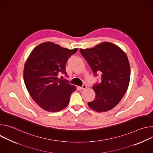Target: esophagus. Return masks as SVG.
Returning <instances> with one entry per match:
<instances>
[{
	"mask_svg": "<svg viewBox=\"0 0 153 153\" xmlns=\"http://www.w3.org/2000/svg\"><path fill=\"white\" fill-rule=\"evenodd\" d=\"M86 87H87V86L86 85H83L82 86H79V89L80 90H83L86 89Z\"/></svg>",
	"mask_w": 153,
	"mask_h": 153,
	"instance_id": "esophagus-1",
	"label": "esophagus"
}]
</instances>
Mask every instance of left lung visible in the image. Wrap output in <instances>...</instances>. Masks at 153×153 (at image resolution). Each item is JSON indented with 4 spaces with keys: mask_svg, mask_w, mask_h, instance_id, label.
I'll use <instances>...</instances> for the list:
<instances>
[{
    "mask_svg": "<svg viewBox=\"0 0 153 153\" xmlns=\"http://www.w3.org/2000/svg\"><path fill=\"white\" fill-rule=\"evenodd\" d=\"M79 51L94 75L101 74V82L93 86L96 97L88 103L89 107L97 112L111 110L121 100L129 86L131 70L126 54L108 42Z\"/></svg>",
    "mask_w": 153,
    "mask_h": 153,
    "instance_id": "obj_1",
    "label": "left lung"
}]
</instances>
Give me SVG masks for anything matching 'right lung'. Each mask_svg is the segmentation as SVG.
Returning <instances> with one entry per match:
<instances>
[{
	"label": "right lung",
	"instance_id": "right-lung-1",
	"mask_svg": "<svg viewBox=\"0 0 153 153\" xmlns=\"http://www.w3.org/2000/svg\"><path fill=\"white\" fill-rule=\"evenodd\" d=\"M69 50L53 42H46L35 47L24 66V80L33 99L44 110L61 111L69 103L76 87L59 75H66L68 58L77 51Z\"/></svg>",
	"mask_w": 153,
	"mask_h": 153
}]
</instances>
